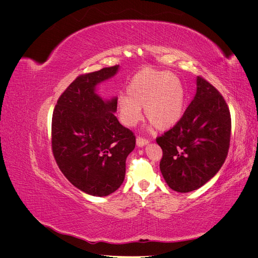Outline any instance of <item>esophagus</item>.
I'll use <instances>...</instances> for the list:
<instances>
[{
    "mask_svg": "<svg viewBox=\"0 0 258 258\" xmlns=\"http://www.w3.org/2000/svg\"><path fill=\"white\" fill-rule=\"evenodd\" d=\"M147 143H148V139L142 138V137H138V138H137V145H138V146L142 147V146L146 145Z\"/></svg>",
    "mask_w": 258,
    "mask_h": 258,
    "instance_id": "esophagus-1",
    "label": "esophagus"
}]
</instances>
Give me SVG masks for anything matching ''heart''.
<instances>
[{
    "label": "heart",
    "instance_id": "1",
    "mask_svg": "<svg viewBox=\"0 0 258 258\" xmlns=\"http://www.w3.org/2000/svg\"><path fill=\"white\" fill-rule=\"evenodd\" d=\"M127 93L117 101L120 119L127 126H134L142 118V107L146 119L158 130L173 127L183 114V85L167 71L143 69L129 83Z\"/></svg>",
    "mask_w": 258,
    "mask_h": 258
}]
</instances>
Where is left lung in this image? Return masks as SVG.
<instances>
[{"instance_id":"1","label":"left lung","mask_w":258,"mask_h":258,"mask_svg":"<svg viewBox=\"0 0 258 258\" xmlns=\"http://www.w3.org/2000/svg\"><path fill=\"white\" fill-rule=\"evenodd\" d=\"M231 117L225 99L212 84L197 77V92L174 126L157 137L160 171L171 189L188 192L205 185L228 155Z\"/></svg>"}]
</instances>
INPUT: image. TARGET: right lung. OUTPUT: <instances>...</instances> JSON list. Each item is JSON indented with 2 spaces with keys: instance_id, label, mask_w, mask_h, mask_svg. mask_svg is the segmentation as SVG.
I'll return each instance as SVG.
<instances>
[{
  "instance_id": "right-lung-1",
  "label": "right lung",
  "mask_w": 258,
  "mask_h": 258,
  "mask_svg": "<svg viewBox=\"0 0 258 258\" xmlns=\"http://www.w3.org/2000/svg\"><path fill=\"white\" fill-rule=\"evenodd\" d=\"M119 66L77 76L53 108L51 150L61 172L75 187L92 196L118 189L136 136L116 118L117 99L103 101L96 86L111 79Z\"/></svg>"
}]
</instances>
